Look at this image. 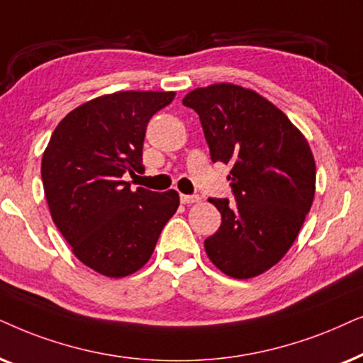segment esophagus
<instances>
[{
    "instance_id": "esophagus-1",
    "label": "esophagus",
    "mask_w": 363,
    "mask_h": 363,
    "mask_svg": "<svg viewBox=\"0 0 363 363\" xmlns=\"http://www.w3.org/2000/svg\"><path fill=\"white\" fill-rule=\"evenodd\" d=\"M201 197L199 196H186L181 194V202L182 204H194V202H199Z\"/></svg>"
}]
</instances>
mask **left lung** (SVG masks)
I'll return each instance as SVG.
<instances>
[{"instance_id":"obj_1","label":"left lung","mask_w":363,"mask_h":363,"mask_svg":"<svg viewBox=\"0 0 363 363\" xmlns=\"http://www.w3.org/2000/svg\"><path fill=\"white\" fill-rule=\"evenodd\" d=\"M182 104L199 114L212 161L232 166L234 199H209L222 222L206 252L230 277H255L287 254L311 211V146L282 111L242 86L197 88Z\"/></svg>"}]
</instances>
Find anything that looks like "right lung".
Instances as JSON below:
<instances>
[{
	"mask_svg": "<svg viewBox=\"0 0 363 363\" xmlns=\"http://www.w3.org/2000/svg\"><path fill=\"white\" fill-rule=\"evenodd\" d=\"M176 93L121 91L72 109L43 154L50 212L72 254L106 277H125L151 259L179 207L174 189L152 192L124 181L143 172L149 119Z\"/></svg>",
	"mask_w": 363,
	"mask_h": 363,
	"instance_id": "right-lung-1",
	"label": "right lung"
}]
</instances>
